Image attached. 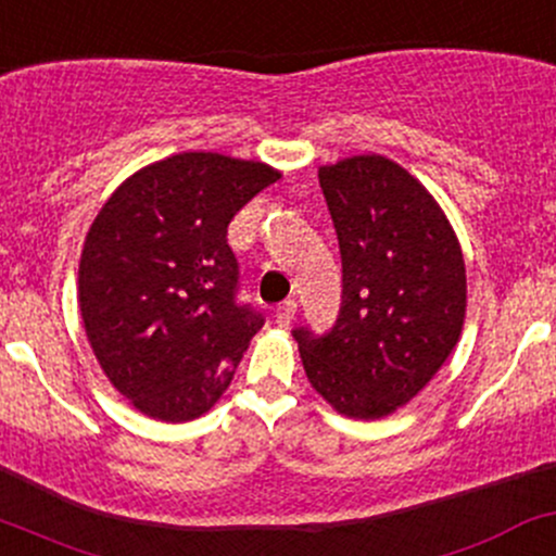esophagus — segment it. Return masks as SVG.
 Here are the masks:
<instances>
[{"label": "esophagus", "instance_id": "obj_1", "mask_svg": "<svg viewBox=\"0 0 556 556\" xmlns=\"http://www.w3.org/2000/svg\"><path fill=\"white\" fill-rule=\"evenodd\" d=\"M295 311H298V303L295 301H285L279 303L277 314H274V319H277L279 327H290L292 319H295Z\"/></svg>", "mask_w": 556, "mask_h": 556}]
</instances>
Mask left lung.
Listing matches in <instances>:
<instances>
[{"instance_id": "left-lung-1", "label": "left lung", "mask_w": 556, "mask_h": 556, "mask_svg": "<svg viewBox=\"0 0 556 556\" xmlns=\"http://www.w3.org/2000/svg\"><path fill=\"white\" fill-rule=\"evenodd\" d=\"M343 258L334 327L292 329L303 369L334 412L380 419L408 404L459 343L467 274L459 240L427 189L382 155L319 168Z\"/></svg>"}]
</instances>
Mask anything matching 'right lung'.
Segmentation results:
<instances>
[{
	"instance_id": "1",
	"label": "right lung",
	"mask_w": 556,
	"mask_h": 556,
	"mask_svg": "<svg viewBox=\"0 0 556 556\" xmlns=\"http://www.w3.org/2000/svg\"><path fill=\"white\" fill-rule=\"evenodd\" d=\"M279 170L179 152L129 176L89 227L78 308L97 362L134 408L189 422L229 388L264 316L237 303L235 213Z\"/></svg>"
}]
</instances>
